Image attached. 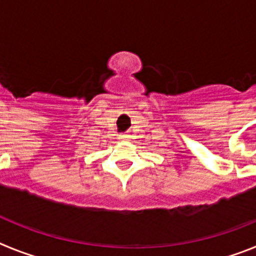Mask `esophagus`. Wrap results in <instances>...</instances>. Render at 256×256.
I'll return each instance as SVG.
<instances>
[{"instance_id": "34e87169", "label": "esophagus", "mask_w": 256, "mask_h": 256, "mask_svg": "<svg viewBox=\"0 0 256 256\" xmlns=\"http://www.w3.org/2000/svg\"><path fill=\"white\" fill-rule=\"evenodd\" d=\"M119 138H120V140H128V138H130V136H128V134H120V136H119Z\"/></svg>"}]
</instances>
